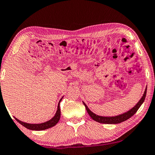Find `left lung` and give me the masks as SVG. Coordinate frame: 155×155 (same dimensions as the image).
I'll use <instances>...</instances> for the list:
<instances>
[{
	"label": "left lung",
	"instance_id": "obj_1",
	"mask_svg": "<svg viewBox=\"0 0 155 155\" xmlns=\"http://www.w3.org/2000/svg\"><path fill=\"white\" fill-rule=\"evenodd\" d=\"M146 91H147V88H146L144 93H143L142 98H141L140 101L137 102V104L135 105L132 109L129 110L128 112L122 114H120L118 116H108L107 117V116H101L97 115L89 110V108L87 107V105H86L83 102V104L84 105L86 111H87L88 114L90 115L91 117L93 118L94 120L103 124H118V123H122V122H124L127 120H128L129 118H131V116H134L135 114L136 113L138 109H139L140 107L142 105L143 101H144L146 95Z\"/></svg>",
	"mask_w": 155,
	"mask_h": 155
}]
</instances>
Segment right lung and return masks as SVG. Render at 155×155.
<instances>
[{
    "label": "right lung",
    "mask_w": 155,
    "mask_h": 155,
    "mask_svg": "<svg viewBox=\"0 0 155 155\" xmlns=\"http://www.w3.org/2000/svg\"><path fill=\"white\" fill-rule=\"evenodd\" d=\"M62 97L59 101L58 105V108H57V111L54 115V117L51 119V120H48L45 123H43L41 124H29L26 123H24V122H21V120H18V118L14 117V118L17 120L19 123H20L21 125H23L24 127L30 130H33V131H42V130H45L49 128H51L54 126H55L56 124L58 123V122L60 120V118H61V109H60V102L61 101Z\"/></svg>",
    "instance_id": "add662e5"
}]
</instances>
